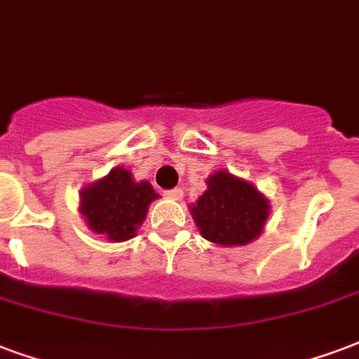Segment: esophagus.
<instances>
[{
	"mask_svg": "<svg viewBox=\"0 0 359 359\" xmlns=\"http://www.w3.org/2000/svg\"><path fill=\"white\" fill-rule=\"evenodd\" d=\"M166 195H168L170 198H174V201H182V198H183V191L180 189V187H176V189L166 191Z\"/></svg>",
	"mask_w": 359,
	"mask_h": 359,
	"instance_id": "esophagus-1",
	"label": "esophagus"
}]
</instances>
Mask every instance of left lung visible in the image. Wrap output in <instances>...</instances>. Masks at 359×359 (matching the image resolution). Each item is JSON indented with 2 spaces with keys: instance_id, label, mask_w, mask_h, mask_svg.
Returning a JSON list of instances; mask_svg holds the SVG:
<instances>
[{
  "instance_id": "obj_1",
  "label": "left lung",
  "mask_w": 359,
  "mask_h": 359,
  "mask_svg": "<svg viewBox=\"0 0 359 359\" xmlns=\"http://www.w3.org/2000/svg\"><path fill=\"white\" fill-rule=\"evenodd\" d=\"M208 189L191 204V215L206 241L219 246H244L255 241L269 217V201L246 180L219 170Z\"/></svg>"
}]
</instances>
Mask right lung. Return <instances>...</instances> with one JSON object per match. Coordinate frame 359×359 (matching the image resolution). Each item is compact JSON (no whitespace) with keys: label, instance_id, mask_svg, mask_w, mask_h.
I'll use <instances>...</instances> for the list:
<instances>
[{"label":"right lung","instance_id":"1","mask_svg":"<svg viewBox=\"0 0 359 359\" xmlns=\"http://www.w3.org/2000/svg\"><path fill=\"white\" fill-rule=\"evenodd\" d=\"M158 195L149 182L136 183L128 170L113 168L81 191V214L87 227L111 242L132 238Z\"/></svg>","mask_w":359,"mask_h":359}]
</instances>
